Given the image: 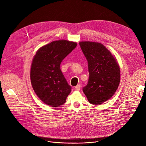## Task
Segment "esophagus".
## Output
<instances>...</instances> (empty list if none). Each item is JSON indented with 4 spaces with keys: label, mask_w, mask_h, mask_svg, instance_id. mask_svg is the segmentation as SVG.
<instances>
[{
    "label": "esophagus",
    "mask_w": 146,
    "mask_h": 146,
    "mask_svg": "<svg viewBox=\"0 0 146 146\" xmlns=\"http://www.w3.org/2000/svg\"><path fill=\"white\" fill-rule=\"evenodd\" d=\"M75 88H76V90L77 91H80V88H81V85H77L76 87H75Z\"/></svg>",
    "instance_id": "esophagus-1"
}]
</instances>
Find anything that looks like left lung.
I'll list each match as a JSON object with an SVG mask.
<instances>
[{"instance_id":"1","label":"left lung","mask_w":146,"mask_h":146,"mask_svg":"<svg viewBox=\"0 0 146 146\" xmlns=\"http://www.w3.org/2000/svg\"><path fill=\"white\" fill-rule=\"evenodd\" d=\"M79 44L88 61L89 80L83 91L91 104L99 105L115 93L121 80L116 57L102 44L81 41Z\"/></svg>"}]
</instances>
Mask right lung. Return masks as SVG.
Listing matches in <instances>:
<instances>
[{
  "label": "right lung",
  "instance_id": "add662e5",
  "mask_svg": "<svg viewBox=\"0 0 146 146\" xmlns=\"http://www.w3.org/2000/svg\"><path fill=\"white\" fill-rule=\"evenodd\" d=\"M77 45L76 42L61 39L36 51L31 65L30 80L35 92L45 104L54 107L62 105L71 91L60 64Z\"/></svg>",
  "mask_w": 146,
  "mask_h": 146
}]
</instances>
